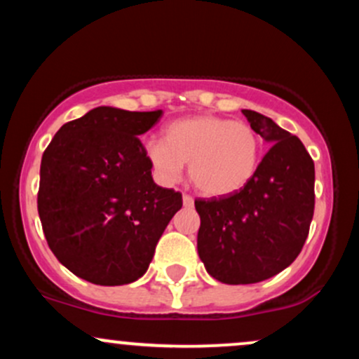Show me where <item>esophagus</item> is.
<instances>
[{
  "instance_id": "34e87169",
  "label": "esophagus",
  "mask_w": 359,
  "mask_h": 359,
  "mask_svg": "<svg viewBox=\"0 0 359 359\" xmlns=\"http://www.w3.org/2000/svg\"><path fill=\"white\" fill-rule=\"evenodd\" d=\"M182 203H184L185 208H192V205H194V199H192L191 196H187V194H184V197H182Z\"/></svg>"
}]
</instances>
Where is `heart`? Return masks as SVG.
<instances>
[{
	"instance_id": "heart-1",
	"label": "heart",
	"mask_w": 359,
	"mask_h": 359,
	"mask_svg": "<svg viewBox=\"0 0 359 359\" xmlns=\"http://www.w3.org/2000/svg\"><path fill=\"white\" fill-rule=\"evenodd\" d=\"M145 155L160 182H177L184 163H189V177L197 191L224 197L240 192L257 175L262 138L248 123L189 116L167 125L163 140H150Z\"/></svg>"
}]
</instances>
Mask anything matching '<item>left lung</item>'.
Masks as SVG:
<instances>
[{
	"instance_id": "obj_1",
	"label": "left lung",
	"mask_w": 359,
	"mask_h": 359,
	"mask_svg": "<svg viewBox=\"0 0 359 359\" xmlns=\"http://www.w3.org/2000/svg\"><path fill=\"white\" fill-rule=\"evenodd\" d=\"M270 145L240 192L196 201L197 251L212 278L246 285L285 270L299 257L314 216V162L302 142L273 119L243 109Z\"/></svg>"
}]
</instances>
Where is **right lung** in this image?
Here are the masks:
<instances>
[{
	"label": "right lung",
	"mask_w": 359,
	"mask_h": 359,
	"mask_svg": "<svg viewBox=\"0 0 359 359\" xmlns=\"http://www.w3.org/2000/svg\"><path fill=\"white\" fill-rule=\"evenodd\" d=\"M163 111L90 109L65 123L43 151L39 216L57 259L96 285L145 275L182 194L154 182L140 135Z\"/></svg>",
	"instance_id": "right-lung-1"
}]
</instances>
